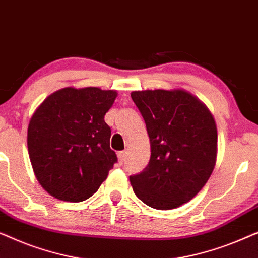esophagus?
Here are the masks:
<instances>
[{
    "instance_id": "1",
    "label": "esophagus",
    "mask_w": 258,
    "mask_h": 258,
    "mask_svg": "<svg viewBox=\"0 0 258 258\" xmlns=\"http://www.w3.org/2000/svg\"><path fill=\"white\" fill-rule=\"evenodd\" d=\"M118 156V161H119V164H123L125 161V157H126V151H119L117 154Z\"/></svg>"
}]
</instances>
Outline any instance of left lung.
<instances>
[{
	"mask_svg": "<svg viewBox=\"0 0 258 258\" xmlns=\"http://www.w3.org/2000/svg\"><path fill=\"white\" fill-rule=\"evenodd\" d=\"M150 139L149 163L130 176L134 192L154 209L170 210L189 202L214 170L216 123L208 108L188 91H133Z\"/></svg>",
	"mask_w": 258,
	"mask_h": 258,
	"instance_id": "1",
	"label": "left lung"
}]
</instances>
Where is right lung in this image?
Masks as SVG:
<instances>
[{"instance_id":"1","label":"right lung","mask_w":258,"mask_h":258,"mask_svg":"<svg viewBox=\"0 0 258 258\" xmlns=\"http://www.w3.org/2000/svg\"><path fill=\"white\" fill-rule=\"evenodd\" d=\"M117 93L68 87L42 102L28 126V151L45 191L67 202L93 196L117 162L104 115Z\"/></svg>"}]
</instances>
